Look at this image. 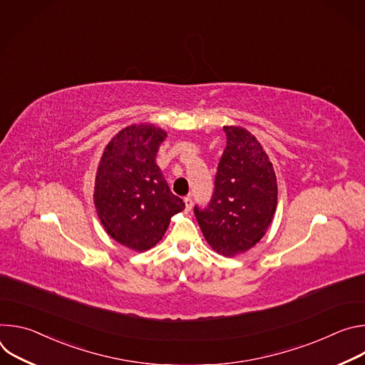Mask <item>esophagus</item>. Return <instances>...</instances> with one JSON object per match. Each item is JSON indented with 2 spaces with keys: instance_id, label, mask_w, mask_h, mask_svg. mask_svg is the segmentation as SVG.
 Masks as SVG:
<instances>
[{
  "instance_id": "1",
  "label": "esophagus",
  "mask_w": 365,
  "mask_h": 365,
  "mask_svg": "<svg viewBox=\"0 0 365 365\" xmlns=\"http://www.w3.org/2000/svg\"><path fill=\"white\" fill-rule=\"evenodd\" d=\"M185 205H186V211H190L192 206H193V200L190 196H186L185 197Z\"/></svg>"
}]
</instances>
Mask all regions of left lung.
I'll return each mask as SVG.
<instances>
[{
    "label": "left lung",
    "mask_w": 365,
    "mask_h": 365,
    "mask_svg": "<svg viewBox=\"0 0 365 365\" xmlns=\"http://www.w3.org/2000/svg\"><path fill=\"white\" fill-rule=\"evenodd\" d=\"M227 147L215 189L206 207L195 206L205 240L214 251L234 257L263 238L277 206V180L269 155L242 127L225 125Z\"/></svg>",
    "instance_id": "1"
}]
</instances>
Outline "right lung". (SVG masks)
<instances>
[{
    "mask_svg": "<svg viewBox=\"0 0 365 365\" xmlns=\"http://www.w3.org/2000/svg\"><path fill=\"white\" fill-rule=\"evenodd\" d=\"M168 133L153 124L123 128L102 153L96 170L93 202L108 235L134 250L158 244L170 218L185 210V202L170 192L155 165Z\"/></svg>",
    "mask_w": 365,
    "mask_h": 365,
    "instance_id": "add662e5",
    "label": "right lung"
}]
</instances>
